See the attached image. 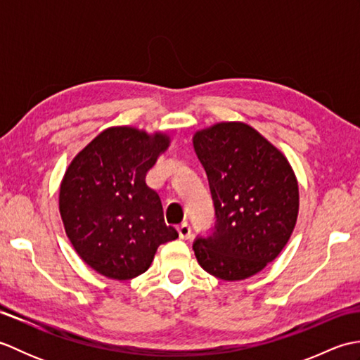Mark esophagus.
<instances>
[{
    "instance_id": "34e87169",
    "label": "esophagus",
    "mask_w": 360,
    "mask_h": 360,
    "mask_svg": "<svg viewBox=\"0 0 360 360\" xmlns=\"http://www.w3.org/2000/svg\"><path fill=\"white\" fill-rule=\"evenodd\" d=\"M178 232L182 240H188L192 236V227H190L188 223H182L178 226Z\"/></svg>"
}]
</instances>
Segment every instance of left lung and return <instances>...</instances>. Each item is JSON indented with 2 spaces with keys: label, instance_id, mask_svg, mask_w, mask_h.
Masks as SVG:
<instances>
[{
  "label": "left lung",
  "instance_id": "1",
  "mask_svg": "<svg viewBox=\"0 0 360 360\" xmlns=\"http://www.w3.org/2000/svg\"><path fill=\"white\" fill-rule=\"evenodd\" d=\"M193 145L215 209V224L193 243L198 263L226 281L252 277L278 257L294 231L295 174L272 143L240 122L196 133Z\"/></svg>",
  "mask_w": 360,
  "mask_h": 360
}]
</instances>
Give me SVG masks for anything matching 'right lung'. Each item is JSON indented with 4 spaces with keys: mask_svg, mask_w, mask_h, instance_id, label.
Listing matches in <instances>:
<instances>
[{
    "mask_svg": "<svg viewBox=\"0 0 360 360\" xmlns=\"http://www.w3.org/2000/svg\"><path fill=\"white\" fill-rule=\"evenodd\" d=\"M167 147L165 134L110 128L68 167L60 186L66 235L83 262L105 277H137L160 244L178 238L176 229L165 224L158 192L145 184Z\"/></svg>",
    "mask_w": 360,
    "mask_h": 360,
    "instance_id": "add662e5",
    "label": "right lung"
}]
</instances>
